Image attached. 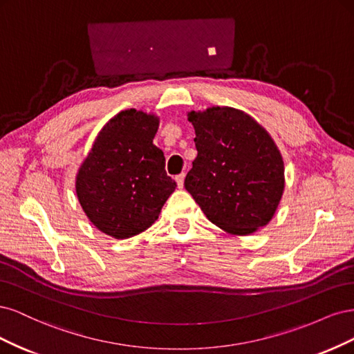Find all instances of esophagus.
Returning a JSON list of instances; mask_svg holds the SVG:
<instances>
[{
  "instance_id": "esophagus-1",
  "label": "esophagus",
  "mask_w": 354,
  "mask_h": 354,
  "mask_svg": "<svg viewBox=\"0 0 354 354\" xmlns=\"http://www.w3.org/2000/svg\"><path fill=\"white\" fill-rule=\"evenodd\" d=\"M185 177H186L185 173H181V174L176 176V181H177L178 189H183V186H185Z\"/></svg>"
}]
</instances>
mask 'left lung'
<instances>
[{
    "label": "left lung",
    "instance_id": "left-lung-1",
    "mask_svg": "<svg viewBox=\"0 0 354 354\" xmlns=\"http://www.w3.org/2000/svg\"><path fill=\"white\" fill-rule=\"evenodd\" d=\"M198 156L185 180L207 218L245 236L266 226L282 199L285 167L270 134L252 116L227 106L192 111Z\"/></svg>",
    "mask_w": 354,
    "mask_h": 354
}]
</instances>
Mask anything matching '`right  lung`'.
Here are the masks:
<instances>
[{
	"instance_id": "1",
	"label": "right lung",
	"mask_w": 354,
	"mask_h": 354,
	"mask_svg": "<svg viewBox=\"0 0 354 354\" xmlns=\"http://www.w3.org/2000/svg\"><path fill=\"white\" fill-rule=\"evenodd\" d=\"M159 118L127 109L106 122L77 173L82 211L100 232L127 239L145 232L176 190L153 145Z\"/></svg>"
}]
</instances>
